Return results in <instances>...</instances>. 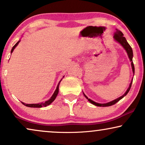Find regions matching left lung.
Returning a JSON list of instances; mask_svg holds the SVG:
<instances>
[{
  "instance_id": "left-lung-1",
  "label": "left lung",
  "mask_w": 145,
  "mask_h": 145,
  "mask_svg": "<svg viewBox=\"0 0 145 145\" xmlns=\"http://www.w3.org/2000/svg\"><path fill=\"white\" fill-rule=\"evenodd\" d=\"M116 33H115V34H114V38H115V39H116L117 41H118V42L120 43V44L122 46L124 47V49L126 50L127 53V54H128L129 58L131 62V67H132V69H133V73H135L134 64H133V50H132L131 47L130 46V45L129 44L127 41L125 37H123V33L121 32V31H120L118 29H116ZM132 82H133V80L131 81V84L129 85V88L127 89V90L126 91V92L125 93V94L123 95L122 96H121V97H120V98H117L116 100H115L114 101H112V102L106 103V104H98V103L95 102H94V101H92V100H90V99H89L88 97H87L84 94V96L86 98L87 100H88L89 102L91 103V104H94V105H95V106H100V107H102H102L110 106H112V105H114L115 104H116V103L118 102H119V101H120L121 99H122L124 96H125L127 94V93L129 92V91L130 90L131 87Z\"/></svg>"
}]
</instances>
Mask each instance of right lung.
<instances>
[{
  "label": "right lung",
  "instance_id": "add662e5",
  "mask_svg": "<svg viewBox=\"0 0 145 145\" xmlns=\"http://www.w3.org/2000/svg\"><path fill=\"white\" fill-rule=\"evenodd\" d=\"M19 42H20V41H18V42H17L16 43V44H15L14 45L13 47H12V50H11V53H12L13 50H14V49L15 47L17 46ZM61 81L59 82L58 85H57V89H56V90H55L54 94H53V96H51V98L50 99H49V100H47V101H46V102H43V103H39V104H24V103H23V102H22V104H23L24 105V106H27V107H29V108H42V107H45V106H48V105L51 104V103H52V102H53V101L55 100V98H56L57 96V94H58V92H59V84H60Z\"/></svg>",
  "mask_w": 145,
  "mask_h": 145
}]
</instances>
